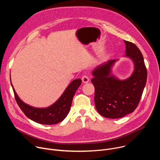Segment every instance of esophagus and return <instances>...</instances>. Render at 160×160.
Masks as SVG:
<instances>
[{
    "instance_id": "obj_1",
    "label": "esophagus",
    "mask_w": 160,
    "mask_h": 160,
    "mask_svg": "<svg viewBox=\"0 0 160 160\" xmlns=\"http://www.w3.org/2000/svg\"><path fill=\"white\" fill-rule=\"evenodd\" d=\"M82 82L83 83H86L87 82H88L89 81V78L88 77L87 75H83L82 77Z\"/></svg>"
}]
</instances>
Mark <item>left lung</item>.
Listing matches in <instances>:
<instances>
[{
    "label": "left lung",
    "mask_w": 160,
    "mask_h": 160,
    "mask_svg": "<svg viewBox=\"0 0 160 160\" xmlns=\"http://www.w3.org/2000/svg\"><path fill=\"white\" fill-rule=\"evenodd\" d=\"M124 42L125 56L134 63V71L129 78L120 80L111 75L115 59L99 65L92 72L95 106L101 116L108 118H120L132 112L139 103L147 81V69L141 51L134 43Z\"/></svg>",
    "instance_id": "8db88e82"
}]
</instances>
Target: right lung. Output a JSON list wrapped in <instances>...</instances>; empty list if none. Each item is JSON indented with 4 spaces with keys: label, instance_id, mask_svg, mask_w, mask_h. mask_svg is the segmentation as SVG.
<instances>
[{
    "label": "right lung",
    "instance_id": "1",
    "mask_svg": "<svg viewBox=\"0 0 160 160\" xmlns=\"http://www.w3.org/2000/svg\"><path fill=\"white\" fill-rule=\"evenodd\" d=\"M81 83V79L72 81L59 99L54 104L45 108H34L22 102L16 93L12 83L11 85L17 104L28 118L40 124L54 125L62 122L67 117L74 95Z\"/></svg>",
    "mask_w": 160,
    "mask_h": 160
}]
</instances>
